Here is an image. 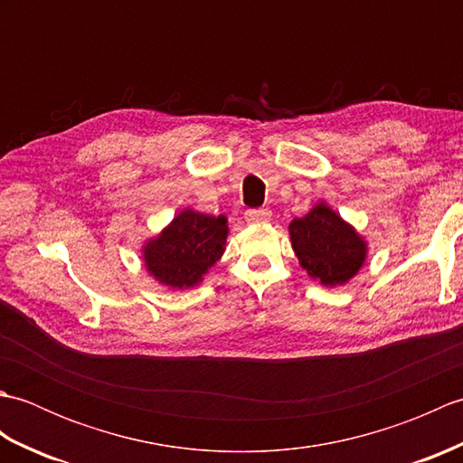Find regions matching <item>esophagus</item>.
<instances>
[{"label": "esophagus", "instance_id": "34e87169", "mask_svg": "<svg viewBox=\"0 0 463 463\" xmlns=\"http://www.w3.org/2000/svg\"><path fill=\"white\" fill-rule=\"evenodd\" d=\"M272 213L269 209H254V211H247L244 213V221L249 224H264L270 221Z\"/></svg>", "mask_w": 463, "mask_h": 463}]
</instances>
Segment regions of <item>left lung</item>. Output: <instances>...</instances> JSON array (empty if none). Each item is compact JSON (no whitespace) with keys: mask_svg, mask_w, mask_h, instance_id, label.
I'll return each instance as SVG.
<instances>
[{"mask_svg":"<svg viewBox=\"0 0 463 463\" xmlns=\"http://www.w3.org/2000/svg\"><path fill=\"white\" fill-rule=\"evenodd\" d=\"M288 234L300 267L326 288L350 282L368 259V241L326 201L292 219Z\"/></svg>","mask_w":463,"mask_h":463,"instance_id":"1","label":"left lung"}]
</instances>
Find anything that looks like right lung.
<instances>
[{
    "mask_svg": "<svg viewBox=\"0 0 463 463\" xmlns=\"http://www.w3.org/2000/svg\"><path fill=\"white\" fill-rule=\"evenodd\" d=\"M229 239L224 214L179 211L173 221L141 247L143 267L156 282L175 290L193 288L221 260Z\"/></svg>",
    "mask_w": 463,
    "mask_h": 463,
    "instance_id": "1",
    "label": "right lung"
}]
</instances>
